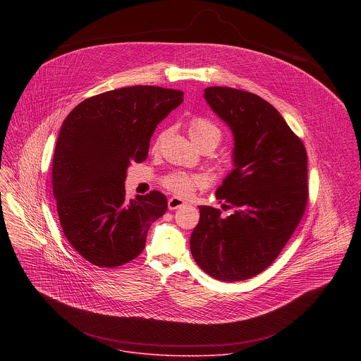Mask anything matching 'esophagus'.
<instances>
[{
	"instance_id": "34e87169",
	"label": "esophagus",
	"mask_w": 361,
	"mask_h": 361,
	"mask_svg": "<svg viewBox=\"0 0 361 361\" xmlns=\"http://www.w3.org/2000/svg\"><path fill=\"white\" fill-rule=\"evenodd\" d=\"M185 204H186V203H185L182 199H179V197H171V199L168 200V208H169V209H176V208L185 206Z\"/></svg>"
}]
</instances>
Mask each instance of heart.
<instances>
[{"label":"heart","mask_w":361,"mask_h":361,"mask_svg":"<svg viewBox=\"0 0 361 361\" xmlns=\"http://www.w3.org/2000/svg\"><path fill=\"white\" fill-rule=\"evenodd\" d=\"M189 136L199 149H215L222 140V129L204 116H196L189 122ZM203 183L200 176L189 173H173L165 179V186L180 196H189Z\"/></svg>","instance_id":"1"}]
</instances>
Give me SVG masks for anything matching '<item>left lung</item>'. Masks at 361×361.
I'll return each mask as SVG.
<instances>
[{
  "instance_id": "8db88e82",
  "label": "left lung",
  "mask_w": 361,
  "mask_h": 361,
  "mask_svg": "<svg viewBox=\"0 0 361 361\" xmlns=\"http://www.w3.org/2000/svg\"><path fill=\"white\" fill-rule=\"evenodd\" d=\"M204 99L233 135V169L216 190L228 216L200 206L190 250L209 276L236 282L256 276L279 256L309 199L307 153L282 115L257 94L207 87Z\"/></svg>"
}]
</instances>
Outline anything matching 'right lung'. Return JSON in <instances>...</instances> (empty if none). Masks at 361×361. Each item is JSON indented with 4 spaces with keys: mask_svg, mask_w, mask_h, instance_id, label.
<instances>
[{
    "mask_svg": "<svg viewBox=\"0 0 361 361\" xmlns=\"http://www.w3.org/2000/svg\"><path fill=\"white\" fill-rule=\"evenodd\" d=\"M182 102L180 90L130 86L86 99L65 118L52 192L66 239L89 262L112 268L143 252L168 203L157 190L126 202V171L147 158L157 125Z\"/></svg>",
    "mask_w": 361,
    "mask_h": 361,
    "instance_id": "right-lung-1",
    "label": "right lung"
}]
</instances>
